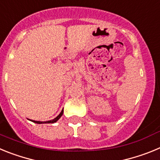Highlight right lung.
I'll list each match as a JSON object with an SVG mask.
<instances>
[{
	"mask_svg": "<svg viewBox=\"0 0 160 160\" xmlns=\"http://www.w3.org/2000/svg\"><path fill=\"white\" fill-rule=\"evenodd\" d=\"M63 114V110L62 111H61L60 114L58 115L57 117L55 118H53V120H49V121H46V122H41V121H35V120H31L32 122H35V123H38V124H42V123H54V122H56L58 121V120L59 119V118L62 117V115Z\"/></svg>",
	"mask_w": 160,
	"mask_h": 160,
	"instance_id": "1",
	"label": "right lung"
}]
</instances>
